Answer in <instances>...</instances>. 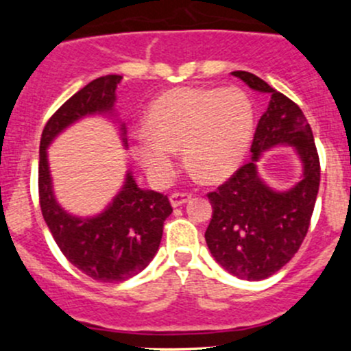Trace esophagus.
Wrapping results in <instances>:
<instances>
[{"instance_id":"obj_1","label":"esophagus","mask_w":351,"mask_h":351,"mask_svg":"<svg viewBox=\"0 0 351 351\" xmlns=\"http://www.w3.org/2000/svg\"><path fill=\"white\" fill-rule=\"evenodd\" d=\"M190 198H192L190 193H173V195H169V204H171L173 207H180V205L186 204Z\"/></svg>"}]
</instances>
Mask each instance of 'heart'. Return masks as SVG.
I'll return each mask as SVG.
<instances>
[{"mask_svg":"<svg viewBox=\"0 0 351 351\" xmlns=\"http://www.w3.org/2000/svg\"><path fill=\"white\" fill-rule=\"evenodd\" d=\"M253 105L239 88H178L151 105L147 134L134 154L154 183L175 173V153L205 182H221L241 166L253 136Z\"/></svg>","mask_w":351,"mask_h":351,"instance_id":"obj_1","label":"heart"}]
</instances>
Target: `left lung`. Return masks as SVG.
Masks as SVG:
<instances>
[{"label":"left lung","instance_id":"left-lung-1","mask_svg":"<svg viewBox=\"0 0 351 351\" xmlns=\"http://www.w3.org/2000/svg\"><path fill=\"white\" fill-rule=\"evenodd\" d=\"M251 90L270 95L251 144V161L224 185L208 193L212 219L205 231L214 260L243 280H263L292 260L309 229L319 190V156L313 130L285 95L246 71H234ZM292 147L303 175L287 191H277L261 178L257 161L274 147Z\"/></svg>","mask_w":351,"mask_h":351}]
</instances>
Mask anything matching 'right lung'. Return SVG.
Returning <instances> with one entry per match:
<instances>
[{"mask_svg":"<svg viewBox=\"0 0 351 351\" xmlns=\"http://www.w3.org/2000/svg\"><path fill=\"white\" fill-rule=\"evenodd\" d=\"M120 81L119 74H108L73 95L45 123L38 153V197L45 224L67 260L100 282H123L151 263L173 208L166 195L141 189L129 168L122 189L104 210L88 217L71 214L56 198L47 149L59 134L93 115L117 122L127 147L125 123L115 113V90Z\"/></svg>","mask_w":351,"mask_h":351,"instance_id":"right-lung-1","label":"right lung"}]
</instances>
